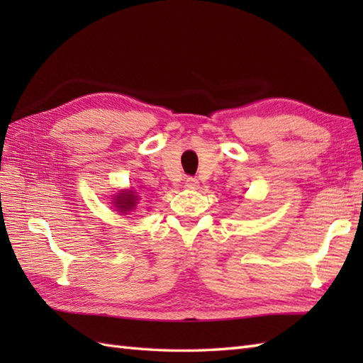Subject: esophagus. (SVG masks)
Instances as JSON below:
<instances>
[{
  "label": "esophagus",
  "mask_w": 363,
  "mask_h": 363,
  "mask_svg": "<svg viewBox=\"0 0 363 363\" xmlns=\"http://www.w3.org/2000/svg\"><path fill=\"white\" fill-rule=\"evenodd\" d=\"M186 186H187L189 189H196V187L199 186V182H198L196 177H194V176H189L187 179H186Z\"/></svg>",
  "instance_id": "34e87169"
}]
</instances>
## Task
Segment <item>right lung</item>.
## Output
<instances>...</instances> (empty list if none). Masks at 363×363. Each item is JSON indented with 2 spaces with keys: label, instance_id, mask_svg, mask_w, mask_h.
<instances>
[{
  "label": "right lung",
  "instance_id": "right-lung-1",
  "mask_svg": "<svg viewBox=\"0 0 363 363\" xmlns=\"http://www.w3.org/2000/svg\"><path fill=\"white\" fill-rule=\"evenodd\" d=\"M115 207L121 212V213H128L135 207L137 203V195L133 194V191H123V194L115 196Z\"/></svg>",
  "mask_w": 363,
  "mask_h": 363
}]
</instances>
